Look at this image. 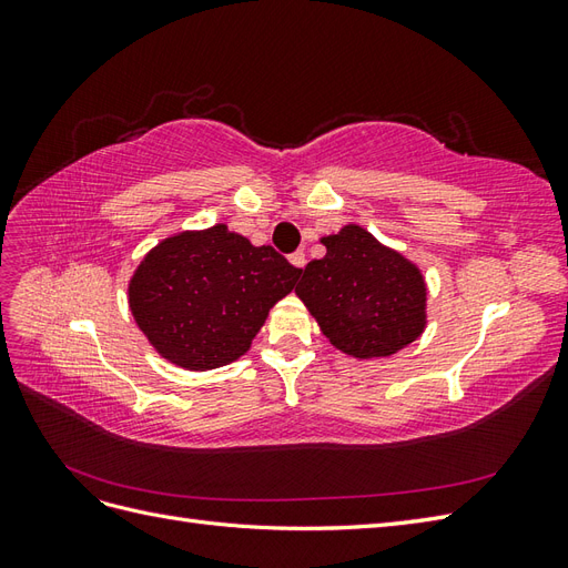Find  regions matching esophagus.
Masks as SVG:
<instances>
[{"label":"esophagus","instance_id":"obj_1","mask_svg":"<svg viewBox=\"0 0 568 568\" xmlns=\"http://www.w3.org/2000/svg\"><path fill=\"white\" fill-rule=\"evenodd\" d=\"M288 263L294 265V267H298V270H301V267H305V253H303V251L291 253V255H288Z\"/></svg>","mask_w":568,"mask_h":568}]
</instances>
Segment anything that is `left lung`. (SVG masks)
I'll return each mask as SVG.
<instances>
[{
    "label": "left lung",
    "instance_id": "8db88e82",
    "mask_svg": "<svg viewBox=\"0 0 568 568\" xmlns=\"http://www.w3.org/2000/svg\"><path fill=\"white\" fill-rule=\"evenodd\" d=\"M296 296L334 348L355 359L390 357L426 329L428 288L417 263L348 222L320 239Z\"/></svg>",
    "mask_w": 568,
    "mask_h": 568
}]
</instances>
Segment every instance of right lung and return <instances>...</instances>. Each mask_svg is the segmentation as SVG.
<instances>
[{"instance_id": "add662e5", "label": "right lung", "mask_w": 568, "mask_h": 568, "mask_svg": "<svg viewBox=\"0 0 568 568\" xmlns=\"http://www.w3.org/2000/svg\"><path fill=\"white\" fill-rule=\"evenodd\" d=\"M301 272L272 246H253L217 222L161 239L132 272L128 303L163 359L205 372L248 353Z\"/></svg>"}]
</instances>
